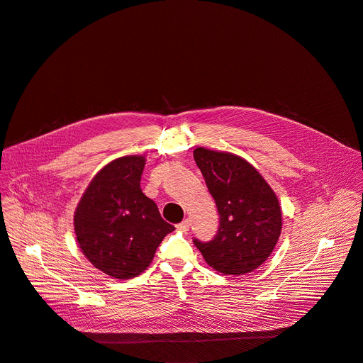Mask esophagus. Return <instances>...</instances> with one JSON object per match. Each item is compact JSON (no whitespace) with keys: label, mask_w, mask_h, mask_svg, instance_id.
<instances>
[{"label":"esophagus","mask_w":363,"mask_h":363,"mask_svg":"<svg viewBox=\"0 0 363 363\" xmlns=\"http://www.w3.org/2000/svg\"><path fill=\"white\" fill-rule=\"evenodd\" d=\"M189 226H191V220L189 219H184L181 223L177 225V229L182 230V232H186L189 229Z\"/></svg>","instance_id":"esophagus-1"}]
</instances>
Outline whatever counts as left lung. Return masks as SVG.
<instances>
[{"label":"left lung","instance_id":"1","mask_svg":"<svg viewBox=\"0 0 363 363\" xmlns=\"http://www.w3.org/2000/svg\"><path fill=\"white\" fill-rule=\"evenodd\" d=\"M194 160L219 212L212 240L194 239L209 267L223 275H245L274 251L282 230L279 201L262 175L244 158L196 148Z\"/></svg>","mask_w":363,"mask_h":363}]
</instances>
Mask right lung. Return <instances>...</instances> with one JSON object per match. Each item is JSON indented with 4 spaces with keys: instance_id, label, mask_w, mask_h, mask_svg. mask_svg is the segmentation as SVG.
<instances>
[{
    "instance_id": "add662e5",
    "label": "right lung",
    "mask_w": 363,
    "mask_h": 363,
    "mask_svg": "<svg viewBox=\"0 0 363 363\" xmlns=\"http://www.w3.org/2000/svg\"><path fill=\"white\" fill-rule=\"evenodd\" d=\"M144 167L141 155L106 164L75 209L74 229L82 254L115 279H131L144 272L165 235L175 229L141 191Z\"/></svg>"
}]
</instances>
